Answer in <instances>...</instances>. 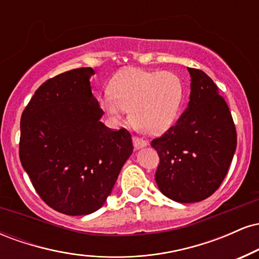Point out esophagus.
I'll use <instances>...</instances> for the list:
<instances>
[{"label": "esophagus", "instance_id": "esophagus-1", "mask_svg": "<svg viewBox=\"0 0 259 259\" xmlns=\"http://www.w3.org/2000/svg\"><path fill=\"white\" fill-rule=\"evenodd\" d=\"M133 144L135 148H141L146 146L147 142L145 141V140H142L141 138H139V136H133Z\"/></svg>", "mask_w": 259, "mask_h": 259}]
</instances>
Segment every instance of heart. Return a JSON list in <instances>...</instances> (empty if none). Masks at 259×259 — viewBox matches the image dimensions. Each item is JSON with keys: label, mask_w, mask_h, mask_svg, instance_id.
<instances>
[{"label": "heart", "mask_w": 259, "mask_h": 259, "mask_svg": "<svg viewBox=\"0 0 259 259\" xmlns=\"http://www.w3.org/2000/svg\"><path fill=\"white\" fill-rule=\"evenodd\" d=\"M183 84L177 74L127 69L115 76L111 92L100 100L101 108L115 123L132 108V118L140 129L157 135L169 129L179 113Z\"/></svg>", "instance_id": "heart-1"}]
</instances>
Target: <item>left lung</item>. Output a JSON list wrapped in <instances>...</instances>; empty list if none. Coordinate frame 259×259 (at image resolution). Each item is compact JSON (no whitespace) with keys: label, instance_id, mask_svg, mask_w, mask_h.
I'll list each match as a JSON object with an SVG mask.
<instances>
[{"label":"left lung","instance_id":"1","mask_svg":"<svg viewBox=\"0 0 259 259\" xmlns=\"http://www.w3.org/2000/svg\"><path fill=\"white\" fill-rule=\"evenodd\" d=\"M189 107L177 124L151 146L159 156L156 170L160 192L180 203L209 197L218 190L236 150L237 135L225 100L206 73L189 68Z\"/></svg>","mask_w":259,"mask_h":259}]
</instances>
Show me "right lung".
<instances>
[{"label":"right lung","instance_id":"1","mask_svg":"<svg viewBox=\"0 0 259 259\" xmlns=\"http://www.w3.org/2000/svg\"><path fill=\"white\" fill-rule=\"evenodd\" d=\"M92 74V68H78L46 80L20 119L23 168L45 203L68 215L103 206L134 148L126 129L100 121Z\"/></svg>","mask_w":259,"mask_h":259}]
</instances>
